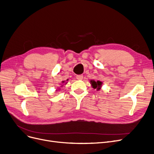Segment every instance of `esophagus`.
Here are the masks:
<instances>
[{"label":"esophagus","mask_w":154,"mask_h":154,"mask_svg":"<svg viewBox=\"0 0 154 154\" xmlns=\"http://www.w3.org/2000/svg\"><path fill=\"white\" fill-rule=\"evenodd\" d=\"M76 79L79 81H81V80L83 79V75H78L76 76Z\"/></svg>","instance_id":"esophagus-1"}]
</instances>
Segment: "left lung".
Returning <instances> with one entry per match:
<instances>
[{
    "instance_id": "left-lung-1",
    "label": "left lung",
    "mask_w": 154,
    "mask_h": 154,
    "mask_svg": "<svg viewBox=\"0 0 154 154\" xmlns=\"http://www.w3.org/2000/svg\"><path fill=\"white\" fill-rule=\"evenodd\" d=\"M90 82L91 83L92 87L94 89H96L97 91L99 90V89H101V85H102V84H103L102 82L99 81H97L96 82L95 81H91Z\"/></svg>"
}]
</instances>
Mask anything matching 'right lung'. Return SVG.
I'll return each mask as SVG.
<instances>
[{
  "mask_svg": "<svg viewBox=\"0 0 154 154\" xmlns=\"http://www.w3.org/2000/svg\"><path fill=\"white\" fill-rule=\"evenodd\" d=\"M66 81H68V79L67 80H66ZM65 82V81H62V83H64Z\"/></svg>",
  "mask_w": 154,
  "mask_h": 154,
  "instance_id": "right-lung-1",
  "label": "right lung"
}]
</instances>
